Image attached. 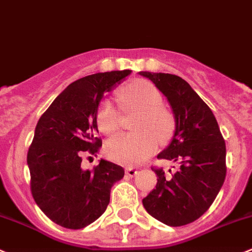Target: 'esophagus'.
<instances>
[{
	"mask_svg": "<svg viewBox=\"0 0 252 252\" xmlns=\"http://www.w3.org/2000/svg\"><path fill=\"white\" fill-rule=\"evenodd\" d=\"M136 173H138V171H136L135 168H133V167H126V175L128 176V177H134Z\"/></svg>",
	"mask_w": 252,
	"mask_h": 252,
	"instance_id": "1",
	"label": "esophagus"
}]
</instances>
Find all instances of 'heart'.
<instances>
[{
    "instance_id": "heart-1",
    "label": "heart",
    "mask_w": 252,
    "mask_h": 252,
    "mask_svg": "<svg viewBox=\"0 0 252 252\" xmlns=\"http://www.w3.org/2000/svg\"><path fill=\"white\" fill-rule=\"evenodd\" d=\"M126 106L140 112L134 123L135 133H118L104 144V154L114 162L122 165H138L150 158L158 149V138L166 140L173 128L171 114L161 107L162 98L150 82L134 81L121 91ZM121 114L113 102L106 99L97 112V124L103 133L117 130Z\"/></svg>"
}]
</instances>
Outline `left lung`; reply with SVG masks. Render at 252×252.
Listing matches in <instances>:
<instances>
[{
	"label": "left lung",
	"mask_w": 252,
	"mask_h": 252,
	"mask_svg": "<svg viewBox=\"0 0 252 252\" xmlns=\"http://www.w3.org/2000/svg\"><path fill=\"white\" fill-rule=\"evenodd\" d=\"M139 75L153 81L172 108L175 131L158 158L177 163L172 175L153 167L158 183L143 206L166 225H186L203 216L220 191L226 175L225 141L213 112L188 82L163 72Z\"/></svg>",
	"instance_id": "8db88e82"
}]
</instances>
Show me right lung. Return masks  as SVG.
Instances as JSON below:
<instances>
[{
	"instance_id": "add662e5",
	"label": "right lung",
	"mask_w": 252,
	"mask_h": 252,
	"mask_svg": "<svg viewBox=\"0 0 252 252\" xmlns=\"http://www.w3.org/2000/svg\"><path fill=\"white\" fill-rule=\"evenodd\" d=\"M130 70L85 76L70 84L43 113L27 155L34 201L49 219L67 229H82L106 211L111 188L124 170L101 158L82 170L84 154L98 153L97 112L104 92L121 84Z\"/></svg>"
}]
</instances>
